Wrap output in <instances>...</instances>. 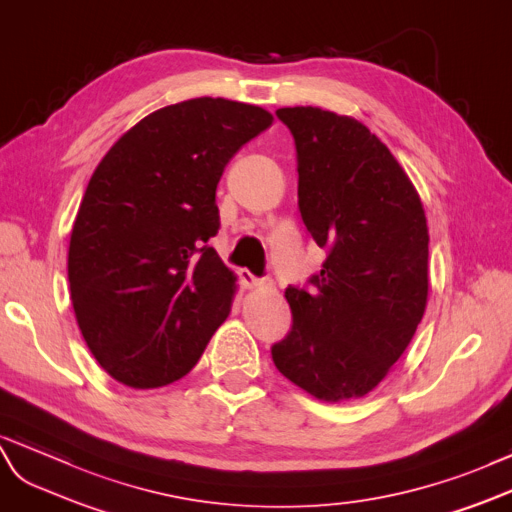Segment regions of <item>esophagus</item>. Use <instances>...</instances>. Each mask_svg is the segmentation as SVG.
Segmentation results:
<instances>
[{"instance_id": "1", "label": "esophagus", "mask_w": 512, "mask_h": 512, "mask_svg": "<svg viewBox=\"0 0 512 512\" xmlns=\"http://www.w3.org/2000/svg\"><path fill=\"white\" fill-rule=\"evenodd\" d=\"M238 274H240V281H242V285L246 287V290H253V287L264 285V281H259L251 270H246V268H244V270H240ZM268 285H270V283H268Z\"/></svg>"}]
</instances>
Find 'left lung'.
<instances>
[{
  "mask_svg": "<svg viewBox=\"0 0 512 512\" xmlns=\"http://www.w3.org/2000/svg\"><path fill=\"white\" fill-rule=\"evenodd\" d=\"M277 116L296 142L300 216L329 257L309 292L285 290L294 324L272 346V361L313 398H363L402 357L426 311L424 205L357 119L311 106Z\"/></svg>",
  "mask_w": 512,
  "mask_h": 512,
  "instance_id": "1",
  "label": "left lung"
}]
</instances>
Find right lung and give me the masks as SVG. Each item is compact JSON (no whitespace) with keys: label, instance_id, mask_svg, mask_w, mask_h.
I'll return each instance as SVG.
<instances>
[{"label":"right lung","instance_id":"right-lung-1","mask_svg":"<svg viewBox=\"0 0 512 512\" xmlns=\"http://www.w3.org/2000/svg\"><path fill=\"white\" fill-rule=\"evenodd\" d=\"M272 121L248 103L188 99L144 116L95 168L71 231L69 287L86 344L114 381H179L227 320L238 285L207 246L220 229L216 188Z\"/></svg>","mask_w":512,"mask_h":512}]
</instances>
